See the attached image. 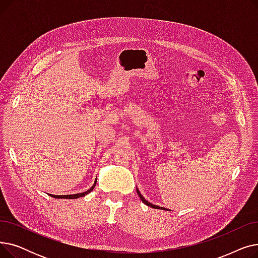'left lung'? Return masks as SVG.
<instances>
[{
  "label": "left lung",
  "instance_id": "8db88e82",
  "mask_svg": "<svg viewBox=\"0 0 258 258\" xmlns=\"http://www.w3.org/2000/svg\"><path fill=\"white\" fill-rule=\"evenodd\" d=\"M136 189H137V194H138V196H139V198L141 199V201L144 203L145 205H147V206H151L152 208H155V209H162V210H166V211H170L169 209H167V208H164V207H160V206H158V205H154V204H152V203H150L148 201H146L144 198H143V196L140 194V191H139V189L136 187Z\"/></svg>",
  "mask_w": 258,
  "mask_h": 258
}]
</instances>
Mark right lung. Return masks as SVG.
<instances>
[{
  "mask_svg": "<svg viewBox=\"0 0 258 258\" xmlns=\"http://www.w3.org/2000/svg\"><path fill=\"white\" fill-rule=\"evenodd\" d=\"M96 182H97V179L95 180V182H94V184H93V186L90 188V189H88L87 191H85V192H80V194H75V195H66V196H54V195H50L49 194V196L50 197H52V198H55V199H70V200H74V199H78V198H81V197H85L86 195H88V194H90L93 189H94V187L96 186Z\"/></svg>",
  "mask_w": 258,
  "mask_h": 258,
  "instance_id": "add662e5",
  "label": "right lung"
}]
</instances>
